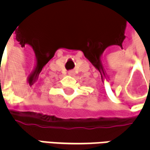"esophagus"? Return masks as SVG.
Here are the masks:
<instances>
[{
	"label": "esophagus",
	"mask_w": 150,
	"mask_h": 150,
	"mask_svg": "<svg viewBox=\"0 0 150 150\" xmlns=\"http://www.w3.org/2000/svg\"><path fill=\"white\" fill-rule=\"evenodd\" d=\"M68 75H74V71H70L68 72Z\"/></svg>",
	"instance_id": "esophagus-1"
}]
</instances>
